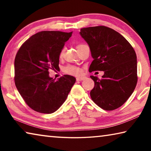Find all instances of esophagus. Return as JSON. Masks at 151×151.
<instances>
[{
  "label": "esophagus",
  "mask_w": 151,
  "mask_h": 151,
  "mask_svg": "<svg viewBox=\"0 0 151 151\" xmlns=\"http://www.w3.org/2000/svg\"><path fill=\"white\" fill-rule=\"evenodd\" d=\"M85 78V76H79V77L76 78V81H83L84 79Z\"/></svg>",
  "instance_id": "esophagus-1"
}]
</instances>
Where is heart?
<instances>
[{"label":"heart","mask_w":151,"mask_h":151,"mask_svg":"<svg viewBox=\"0 0 151 151\" xmlns=\"http://www.w3.org/2000/svg\"><path fill=\"white\" fill-rule=\"evenodd\" d=\"M81 45H78L77 47H80ZM64 52H65V48H63L62 50H61L60 52V57H62L63 55H64ZM65 72L66 73L68 74V75H78L79 74L81 73V70L79 69L78 67H76V66H66L65 68Z\"/></svg>","instance_id":"1"}]
</instances>
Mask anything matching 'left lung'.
Instances as JSON below:
<instances>
[{
	"label": "left lung",
	"mask_w": 151,
	"mask_h": 151,
	"mask_svg": "<svg viewBox=\"0 0 151 151\" xmlns=\"http://www.w3.org/2000/svg\"><path fill=\"white\" fill-rule=\"evenodd\" d=\"M80 35L88 43L93 60L89 72L104 71L101 79L91 76L94 86L92 100L105 111L121 106L137 83V61L134 48L124 37L104 26L83 28Z\"/></svg>",
	"instance_id": "left-lung-1"
}]
</instances>
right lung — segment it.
<instances>
[{
  "mask_svg": "<svg viewBox=\"0 0 151 151\" xmlns=\"http://www.w3.org/2000/svg\"><path fill=\"white\" fill-rule=\"evenodd\" d=\"M73 32L41 31L27 40L14 59V83L30 108L50 114L60 108L75 83L65 75L58 80L50 78L48 70L59 68V56Z\"/></svg>",
  "mask_w": 151,
  "mask_h": 151,
  "instance_id": "right-lung-1",
  "label": "right lung"
}]
</instances>
